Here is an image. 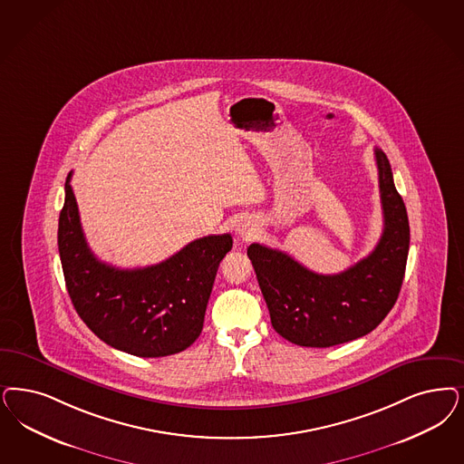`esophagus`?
<instances>
[{
  "label": "esophagus",
  "mask_w": 464,
  "mask_h": 464,
  "mask_svg": "<svg viewBox=\"0 0 464 464\" xmlns=\"http://www.w3.org/2000/svg\"><path fill=\"white\" fill-rule=\"evenodd\" d=\"M237 233H238V237L243 238V240H250L256 235V226L250 223V221H241L237 226Z\"/></svg>",
  "instance_id": "esophagus-1"
}]
</instances>
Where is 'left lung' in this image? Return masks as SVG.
<instances>
[{
	"mask_svg": "<svg viewBox=\"0 0 464 464\" xmlns=\"http://www.w3.org/2000/svg\"><path fill=\"white\" fill-rule=\"evenodd\" d=\"M383 231L370 256L324 276L293 256L252 243L246 254L279 336L298 346L329 348L372 333L400 296L410 250V223L387 156L375 149Z\"/></svg>",
	"mask_w": 464,
	"mask_h": 464,
	"instance_id": "8db88e82",
	"label": "left lung"
}]
</instances>
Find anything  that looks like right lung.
Masks as SVG:
<instances>
[{"instance_id":"add662e5","label":"right lung","mask_w":464,"mask_h":464,"mask_svg":"<svg viewBox=\"0 0 464 464\" xmlns=\"http://www.w3.org/2000/svg\"><path fill=\"white\" fill-rule=\"evenodd\" d=\"M64 183L58 250L72 304L101 341L140 358L187 350L204 327L216 272L231 250V235L188 243L164 262L118 269L97 258L82 231L77 200Z\"/></svg>"}]
</instances>
